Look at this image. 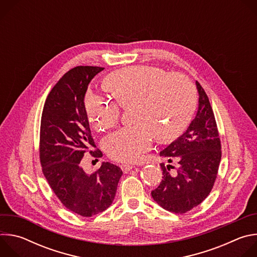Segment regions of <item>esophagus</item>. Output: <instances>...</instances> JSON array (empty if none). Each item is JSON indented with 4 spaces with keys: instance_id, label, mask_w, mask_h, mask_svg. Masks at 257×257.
Masks as SVG:
<instances>
[{
    "instance_id": "obj_1",
    "label": "esophagus",
    "mask_w": 257,
    "mask_h": 257,
    "mask_svg": "<svg viewBox=\"0 0 257 257\" xmlns=\"http://www.w3.org/2000/svg\"><path fill=\"white\" fill-rule=\"evenodd\" d=\"M133 168H135V167L132 166V165H122V166H121V169H122V171H123L124 173H128V172L131 171Z\"/></svg>"
}]
</instances>
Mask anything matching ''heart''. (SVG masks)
<instances>
[{
    "label": "heart",
    "instance_id": "heart-1",
    "mask_svg": "<svg viewBox=\"0 0 257 257\" xmlns=\"http://www.w3.org/2000/svg\"><path fill=\"white\" fill-rule=\"evenodd\" d=\"M112 96L87 92L84 106L93 127L105 130L120 119L121 107L133 105V126L107 135L102 146L106 155L121 163H135L151 148L153 138L167 142L190 122L197 104L196 88L180 73H167L155 66H130L104 78Z\"/></svg>",
    "mask_w": 257,
    "mask_h": 257
}]
</instances>
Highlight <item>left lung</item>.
<instances>
[{
    "instance_id": "obj_1",
    "label": "left lung",
    "mask_w": 257,
    "mask_h": 257,
    "mask_svg": "<svg viewBox=\"0 0 257 257\" xmlns=\"http://www.w3.org/2000/svg\"><path fill=\"white\" fill-rule=\"evenodd\" d=\"M199 103L187 130L160 153L178 168L161 164L163 180L152 191L154 200L174 213H185L210 193L222 158V146L212 108L204 89L196 81ZM175 171H174L172 169Z\"/></svg>"
}]
</instances>
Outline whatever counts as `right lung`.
<instances>
[{
  "mask_svg": "<svg viewBox=\"0 0 257 257\" xmlns=\"http://www.w3.org/2000/svg\"><path fill=\"white\" fill-rule=\"evenodd\" d=\"M104 68L77 66L49 93L42 115L40 161L52 190L69 210L92 216L112 204L122 170L111 163L87 175L81 168L86 153L101 158L91 136L84 96L91 79Z\"/></svg>",
  "mask_w": 257,
  "mask_h": 257,
  "instance_id": "obj_1",
  "label": "right lung"
}]
</instances>
